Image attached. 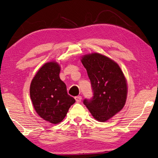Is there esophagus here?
I'll use <instances>...</instances> for the list:
<instances>
[{"instance_id":"obj_1","label":"esophagus","mask_w":158,"mask_h":158,"mask_svg":"<svg viewBox=\"0 0 158 158\" xmlns=\"http://www.w3.org/2000/svg\"><path fill=\"white\" fill-rule=\"evenodd\" d=\"M74 99H75V100L77 101V102H80L81 101V96H76L75 98H74Z\"/></svg>"}]
</instances>
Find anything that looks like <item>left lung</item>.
<instances>
[{"mask_svg": "<svg viewBox=\"0 0 158 158\" xmlns=\"http://www.w3.org/2000/svg\"><path fill=\"white\" fill-rule=\"evenodd\" d=\"M81 61L86 69L94 96L84 104L99 122L108 121L121 111L126 102L127 80L116 62L99 53L82 56Z\"/></svg>", "mask_w": 158, "mask_h": 158, "instance_id": "obj_1", "label": "left lung"}]
</instances>
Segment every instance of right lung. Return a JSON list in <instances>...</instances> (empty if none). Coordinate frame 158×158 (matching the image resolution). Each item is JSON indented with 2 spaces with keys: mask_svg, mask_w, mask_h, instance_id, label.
Segmentation results:
<instances>
[{
  "mask_svg": "<svg viewBox=\"0 0 158 158\" xmlns=\"http://www.w3.org/2000/svg\"><path fill=\"white\" fill-rule=\"evenodd\" d=\"M60 65L55 60L44 63L37 72L30 85V96L36 113L46 121L58 124L65 118L75 100L67 93L60 79Z\"/></svg>",
  "mask_w": 158,
  "mask_h": 158,
  "instance_id": "right-lung-1",
  "label": "right lung"
}]
</instances>
